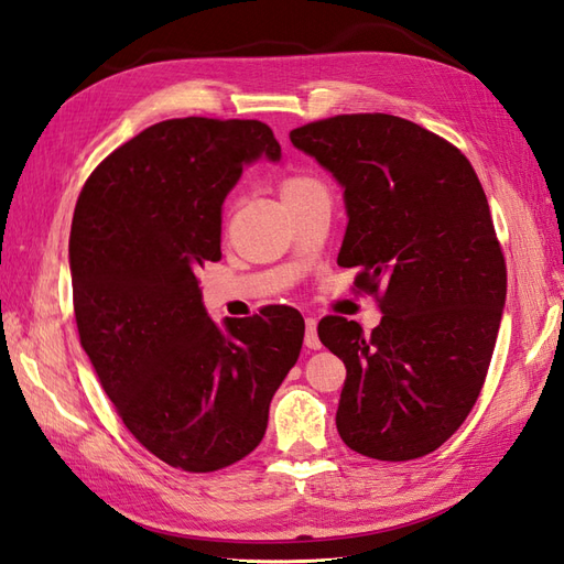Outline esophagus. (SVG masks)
Instances as JSON below:
<instances>
[{
    "mask_svg": "<svg viewBox=\"0 0 564 564\" xmlns=\"http://www.w3.org/2000/svg\"><path fill=\"white\" fill-rule=\"evenodd\" d=\"M305 346L312 348V350H319L322 348V341H319V336H317V319H314V317L305 319Z\"/></svg>",
    "mask_w": 564,
    "mask_h": 564,
    "instance_id": "34e87169",
    "label": "esophagus"
}]
</instances>
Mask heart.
Here are the masks:
<instances>
[{
  "label": "heart",
  "mask_w": 564,
  "mask_h": 564,
  "mask_svg": "<svg viewBox=\"0 0 564 564\" xmlns=\"http://www.w3.org/2000/svg\"><path fill=\"white\" fill-rule=\"evenodd\" d=\"M312 177H307V175H288V177H283V182H281V194L285 196V194H291V192H297V189H303V187H307V185H312Z\"/></svg>",
  "instance_id": "b5f03b06"
}]
</instances>
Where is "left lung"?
<instances>
[{
    "instance_id": "8db88e82",
    "label": "left lung",
    "mask_w": 564,
    "mask_h": 564,
    "mask_svg": "<svg viewBox=\"0 0 564 564\" xmlns=\"http://www.w3.org/2000/svg\"><path fill=\"white\" fill-rule=\"evenodd\" d=\"M291 141L344 187L338 267L382 310L372 334L336 314L317 326L346 365L338 435L370 459H417L474 409L500 329L507 264L486 192L454 143L394 115H336Z\"/></svg>"
}]
</instances>
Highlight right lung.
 Instances as JSON below:
<instances>
[{
    "label": "right lung",
    "instance_id": "1",
    "mask_svg": "<svg viewBox=\"0 0 564 564\" xmlns=\"http://www.w3.org/2000/svg\"><path fill=\"white\" fill-rule=\"evenodd\" d=\"M281 159L259 120L180 117L143 129L78 194L69 235L76 329L105 394L153 456L189 474L245 459L303 348L285 305L208 317L199 271L220 259V206L242 165Z\"/></svg>",
    "mask_w": 564,
    "mask_h": 564
}]
</instances>
